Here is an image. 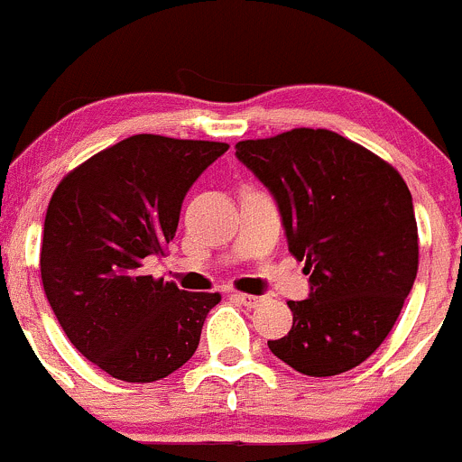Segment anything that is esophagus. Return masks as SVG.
Here are the masks:
<instances>
[{
	"mask_svg": "<svg viewBox=\"0 0 462 462\" xmlns=\"http://www.w3.org/2000/svg\"><path fill=\"white\" fill-rule=\"evenodd\" d=\"M232 298L239 300V302L245 304V307H257V304L262 302L259 295H250V293H232Z\"/></svg>",
	"mask_w": 462,
	"mask_h": 462,
	"instance_id": "1",
	"label": "esophagus"
}]
</instances>
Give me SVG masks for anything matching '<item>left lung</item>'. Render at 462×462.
Masks as SVG:
<instances>
[{
    "instance_id": "8db88e82",
    "label": "left lung",
    "mask_w": 462,
    "mask_h": 462,
    "mask_svg": "<svg viewBox=\"0 0 462 462\" xmlns=\"http://www.w3.org/2000/svg\"><path fill=\"white\" fill-rule=\"evenodd\" d=\"M236 158L277 200L291 254L311 282L307 300L289 302L291 331L268 347L309 377L356 368L386 340L418 275L404 178L325 128L239 142Z\"/></svg>"
}]
</instances>
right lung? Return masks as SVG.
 Segmentation results:
<instances>
[{
  "label": "right lung",
  "mask_w": 462,
  "mask_h": 462,
  "mask_svg": "<svg viewBox=\"0 0 462 462\" xmlns=\"http://www.w3.org/2000/svg\"><path fill=\"white\" fill-rule=\"evenodd\" d=\"M223 142L133 135L67 173L44 217L40 275L76 350L110 377L149 383L194 356L218 293L180 291L144 262L176 236L196 178Z\"/></svg>",
  "instance_id": "obj_1"
}]
</instances>
